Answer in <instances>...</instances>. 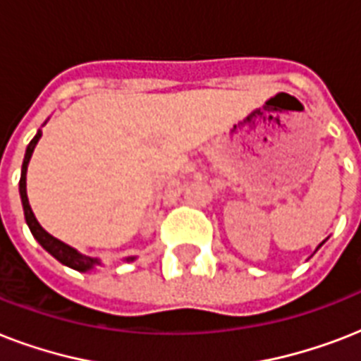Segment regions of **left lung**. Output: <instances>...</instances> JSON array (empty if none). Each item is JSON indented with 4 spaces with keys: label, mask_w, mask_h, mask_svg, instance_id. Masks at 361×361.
<instances>
[{
    "label": "left lung",
    "mask_w": 361,
    "mask_h": 361,
    "mask_svg": "<svg viewBox=\"0 0 361 361\" xmlns=\"http://www.w3.org/2000/svg\"><path fill=\"white\" fill-rule=\"evenodd\" d=\"M320 245H322V243H320ZM320 245H319V247H320ZM319 247H317V249H319Z\"/></svg>",
    "instance_id": "1"
}]
</instances>
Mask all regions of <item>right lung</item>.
<instances>
[{
  "mask_svg": "<svg viewBox=\"0 0 361 361\" xmlns=\"http://www.w3.org/2000/svg\"><path fill=\"white\" fill-rule=\"evenodd\" d=\"M47 123V121H44ZM42 136V130H37V135L33 136V140L30 142V146L25 149L24 155V163H22V176H20V198H22V208H24V217L25 223L30 226L31 234L35 238L44 251H48L52 255L56 260L63 264V266H69V268L76 269V271H90L95 266H101V260L99 258L93 257H86V255H82L80 251H76L75 247L67 245L63 241H59L58 238H54L52 234H48L41 225H39V221H37L35 214H33V209L30 206V200H27V191H25V174H27V164H30V159L33 155V149H35L37 142ZM136 257H127L125 258V262H133Z\"/></svg>",
  "mask_w": 361,
  "mask_h": 361,
  "instance_id": "right-lung-1",
  "label": "right lung"
}]
</instances>
